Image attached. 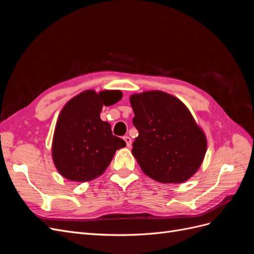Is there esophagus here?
<instances>
[{
  "instance_id": "obj_1",
  "label": "esophagus",
  "mask_w": 254,
  "mask_h": 254,
  "mask_svg": "<svg viewBox=\"0 0 254 254\" xmlns=\"http://www.w3.org/2000/svg\"><path fill=\"white\" fill-rule=\"evenodd\" d=\"M124 140H125V142H126V144H127V147H131L132 141H131V139H130V137H129L128 135L124 136Z\"/></svg>"
}]
</instances>
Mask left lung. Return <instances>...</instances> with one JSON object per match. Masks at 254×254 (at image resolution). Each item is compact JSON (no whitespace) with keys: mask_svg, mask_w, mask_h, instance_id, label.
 <instances>
[{"mask_svg":"<svg viewBox=\"0 0 254 254\" xmlns=\"http://www.w3.org/2000/svg\"><path fill=\"white\" fill-rule=\"evenodd\" d=\"M130 104L139 131L131 152L143 173L161 183H182L194 176L207 141L188 107L159 90L132 94Z\"/></svg>","mask_w":254,"mask_h":254,"instance_id":"8db88e82","label":"left lung"}]
</instances>
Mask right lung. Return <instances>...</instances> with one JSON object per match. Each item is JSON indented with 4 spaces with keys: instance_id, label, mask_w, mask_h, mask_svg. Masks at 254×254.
I'll list each match as a JSON object with an SVG mask.
<instances>
[{
    "instance_id": "add662e5",
    "label": "right lung",
    "mask_w": 254,
    "mask_h": 254,
    "mask_svg": "<svg viewBox=\"0 0 254 254\" xmlns=\"http://www.w3.org/2000/svg\"><path fill=\"white\" fill-rule=\"evenodd\" d=\"M120 90H86L71 98L60 111L52 143L58 173L75 182L91 181L104 174L115 151L126 146L101 120L104 106L121 101Z\"/></svg>"
}]
</instances>
